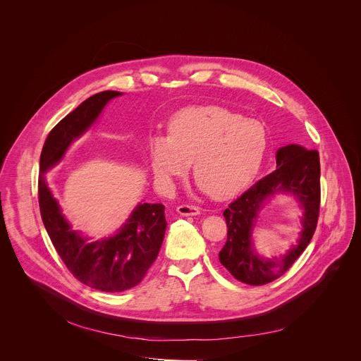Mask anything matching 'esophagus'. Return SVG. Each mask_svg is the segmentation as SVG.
I'll use <instances>...</instances> for the list:
<instances>
[{"mask_svg": "<svg viewBox=\"0 0 361 361\" xmlns=\"http://www.w3.org/2000/svg\"><path fill=\"white\" fill-rule=\"evenodd\" d=\"M178 214L183 215V216H188V215H199L200 214V208L196 206H189V204H182V206L176 208Z\"/></svg>", "mask_w": 361, "mask_h": 361, "instance_id": "esophagus-1", "label": "esophagus"}]
</instances>
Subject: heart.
Masks as SVG:
<instances>
[{
	"instance_id": "b5f03b06",
	"label": "heart",
	"mask_w": 361,
	"mask_h": 361,
	"mask_svg": "<svg viewBox=\"0 0 361 361\" xmlns=\"http://www.w3.org/2000/svg\"><path fill=\"white\" fill-rule=\"evenodd\" d=\"M268 146L265 128L224 106H186L175 112L168 135L154 133L147 147L157 182L171 189L188 172L216 199L242 192L258 173Z\"/></svg>"
}]
</instances>
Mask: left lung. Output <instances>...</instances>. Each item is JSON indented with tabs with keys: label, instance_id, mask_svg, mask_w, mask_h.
Wrapping results in <instances>:
<instances>
[{
	"label": "left lung",
	"instance_id": "left-lung-1",
	"mask_svg": "<svg viewBox=\"0 0 361 361\" xmlns=\"http://www.w3.org/2000/svg\"><path fill=\"white\" fill-rule=\"evenodd\" d=\"M276 169L259 179L224 211L228 239L219 252L221 264L240 282L265 285L283 275L305 252L314 235L319 211V155L300 145L276 152ZM276 194H289L302 208V229L296 245L279 258L258 255L252 233L259 212Z\"/></svg>",
	"mask_w": 361,
	"mask_h": 361
}]
</instances>
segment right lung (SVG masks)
<instances>
[{
	"instance_id": "obj_1",
	"label": "right lung",
	"mask_w": 361,
	"mask_h": 361,
	"mask_svg": "<svg viewBox=\"0 0 361 361\" xmlns=\"http://www.w3.org/2000/svg\"><path fill=\"white\" fill-rule=\"evenodd\" d=\"M123 93L105 90L85 100L50 132L40 155L39 204L55 250L82 283L102 292H123L136 286L161 249L166 219L162 204H137L111 236L92 242L75 231L54 197L46 173L58 165L75 140L97 121L104 106Z\"/></svg>"
}]
</instances>
